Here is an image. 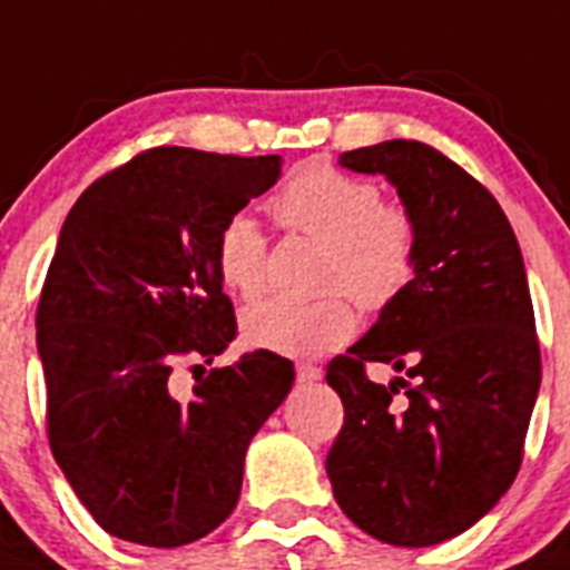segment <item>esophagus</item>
Wrapping results in <instances>:
<instances>
[{
  "label": "esophagus",
  "mask_w": 570,
  "mask_h": 570,
  "mask_svg": "<svg viewBox=\"0 0 570 570\" xmlns=\"http://www.w3.org/2000/svg\"><path fill=\"white\" fill-rule=\"evenodd\" d=\"M324 379V370L315 367V364H298V381L301 384H313V381Z\"/></svg>",
  "instance_id": "obj_1"
}]
</instances>
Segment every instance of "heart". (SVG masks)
Instances as JSON below:
<instances>
[{
	"mask_svg": "<svg viewBox=\"0 0 570 570\" xmlns=\"http://www.w3.org/2000/svg\"><path fill=\"white\" fill-rule=\"evenodd\" d=\"M278 224L324 244L321 286L341 289L379 313L413 281L419 255L415 220L399 203H384L375 183L333 166H306L272 200ZM217 275L226 289L255 298L266 278V237L261 224L237 212L220 226ZM341 292L315 301L266 298L240 315V333L255 350L289 358H315L346 344L355 313Z\"/></svg>",
	"mask_w": 570,
	"mask_h": 570,
	"instance_id": "obj_1",
	"label": "heart"
}]
</instances>
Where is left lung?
<instances>
[{"label":"left lung","mask_w":570,"mask_h":570,"mask_svg":"<svg viewBox=\"0 0 570 570\" xmlns=\"http://www.w3.org/2000/svg\"><path fill=\"white\" fill-rule=\"evenodd\" d=\"M338 163L399 191L419 255L407 289L326 367L344 402L326 476L364 533L439 546L491 511L522 462L542 381L522 252L491 191L424 142L387 140ZM367 360L400 375L375 385Z\"/></svg>","instance_id":"left-lung-1"}]
</instances>
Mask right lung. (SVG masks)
Returning a JSON list of instances; mask_svg holds the SVG:
<instances>
[{
	"mask_svg": "<svg viewBox=\"0 0 570 570\" xmlns=\"http://www.w3.org/2000/svg\"><path fill=\"white\" fill-rule=\"evenodd\" d=\"M278 177V155L163 146L68 212L37 309L48 442L111 537L177 548L215 531L240 497L252 435L289 395L292 361L266 350L209 370L189 400L167 384L177 360L212 364L235 338L217 232Z\"/></svg>",
	"mask_w": 570,
	"mask_h": 570,
	"instance_id": "add662e5",
	"label": "right lung"
}]
</instances>
